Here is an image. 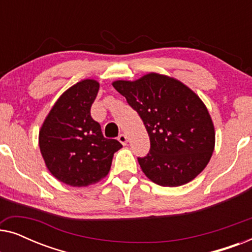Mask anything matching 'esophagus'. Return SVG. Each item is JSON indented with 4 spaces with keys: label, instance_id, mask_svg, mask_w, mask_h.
<instances>
[{
    "label": "esophagus",
    "instance_id": "obj_1",
    "mask_svg": "<svg viewBox=\"0 0 252 252\" xmlns=\"http://www.w3.org/2000/svg\"><path fill=\"white\" fill-rule=\"evenodd\" d=\"M118 141L122 144H124V146H125V144L127 143V136L125 135V134H119V136H118Z\"/></svg>",
    "mask_w": 252,
    "mask_h": 252
}]
</instances>
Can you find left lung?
<instances>
[{
    "label": "left lung",
    "instance_id": "8db88e82",
    "mask_svg": "<svg viewBox=\"0 0 252 252\" xmlns=\"http://www.w3.org/2000/svg\"><path fill=\"white\" fill-rule=\"evenodd\" d=\"M112 85L139 113L149 135V153L137 157L143 173L163 187L197 177L215 149V127L201 98L182 82L157 73Z\"/></svg>",
    "mask_w": 252,
    "mask_h": 252
}]
</instances>
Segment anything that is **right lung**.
Listing matches in <instances>:
<instances>
[{
  "label": "right lung",
  "instance_id": "1",
  "mask_svg": "<svg viewBox=\"0 0 252 252\" xmlns=\"http://www.w3.org/2000/svg\"><path fill=\"white\" fill-rule=\"evenodd\" d=\"M97 81L86 79L68 88L55 103L40 130V150L48 170L73 187L96 184L109 173L122 143L103 136L91 116Z\"/></svg>",
  "mask_w": 252,
  "mask_h": 252
}]
</instances>
